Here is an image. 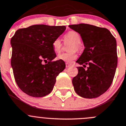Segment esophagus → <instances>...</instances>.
<instances>
[{
	"label": "esophagus",
	"instance_id": "esophagus-1",
	"mask_svg": "<svg viewBox=\"0 0 126 126\" xmlns=\"http://www.w3.org/2000/svg\"><path fill=\"white\" fill-rule=\"evenodd\" d=\"M70 66H71V64H69V63H66V68H68V67H70Z\"/></svg>",
	"mask_w": 126,
	"mask_h": 126
}]
</instances>
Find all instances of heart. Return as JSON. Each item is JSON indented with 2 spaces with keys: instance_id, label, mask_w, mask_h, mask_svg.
Segmentation results:
<instances>
[{
  "instance_id": "obj_1",
  "label": "heart",
  "mask_w": 126,
  "mask_h": 126,
  "mask_svg": "<svg viewBox=\"0 0 126 126\" xmlns=\"http://www.w3.org/2000/svg\"><path fill=\"white\" fill-rule=\"evenodd\" d=\"M64 38L66 41L71 42L73 43V45H71L70 48V50L72 52L63 53L60 54L58 55L57 59L62 62H66V63H70L73 60L76 59L77 57L76 53L74 52V51L78 50L79 48L78 45L81 42V38L80 35L75 31L68 32L64 36ZM62 47V42L59 38H56L53 42L52 48L55 53H59L61 51Z\"/></svg>"
}]
</instances>
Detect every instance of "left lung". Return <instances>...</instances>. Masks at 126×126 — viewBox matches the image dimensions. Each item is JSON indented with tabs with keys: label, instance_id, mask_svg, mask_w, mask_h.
Masks as SVG:
<instances>
[{
	"label": "left lung",
	"instance_id": "obj_1",
	"mask_svg": "<svg viewBox=\"0 0 126 126\" xmlns=\"http://www.w3.org/2000/svg\"><path fill=\"white\" fill-rule=\"evenodd\" d=\"M80 35L84 46L76 63L78 73L73 78L75 92L84 98H95L111 86L117 64L116 40L109 30L92 25H69Z\"/></svg>",
	"mask_w": 126,
	"mask_h": 126
}]
</instances>
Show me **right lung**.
Returning a JSON list of instances; mask_svg holds the SVG:
<instances>
[{
  "instance_id": "add662e5",
  "label": "right lung",
  "mask_w": 126,
  "mask_h": 126,
  "mask_svg": "<svg viewBox=\"0 0 126 126\" xmlns=\"http://www.w3.org/2000/svg\"><path fill=\"white\" fill-rule=\"evenodd\" d=\"M65 29V26L34 25L18 29L12 37L14 76L18 86L27 94L40 97L52 91L56 76L66 66L64 62L52 61L56 56L52 43Z\"/></svg>"
}]
</instances>
